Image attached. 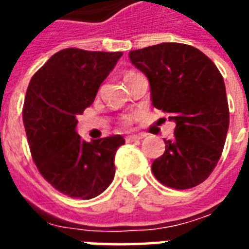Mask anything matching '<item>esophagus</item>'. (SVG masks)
<instances>
[{
	"label": "esophagus",
	"instance_id": "34e87169",
	"mask_svg": "<svg viewBox=\"0 0 249 249\" xmlns=\"http://www.w3.org/2000/svg\"><path fill=\"white\" fill-rule=\"evenodd\" d=\"M142 139V136H139V135H132V136H128L126 137V141H139Z\"/></svg>",
	"mask_w": 249,
	"mask_h": 249
}]
</instances>
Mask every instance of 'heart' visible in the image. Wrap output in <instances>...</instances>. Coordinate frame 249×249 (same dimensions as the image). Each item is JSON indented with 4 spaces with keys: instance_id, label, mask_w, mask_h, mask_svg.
Instances as JSON below:
<instances>
[{
    "instance_id": "b5f03b06",
    "label": "heart",
    "mask_w": 249,
    "mask_h": 249,
    "mask_svg": "<svg viewBox=\"0 0 249 249\" xmlns=\"http://www.w3.org/2000/svg\"><path fill=\"white\" fill-rule=\"evenodd\" d=\"M130 74H133V73H128V74L125 76V78H126V77H128V76H130ZM126 121H128V119H126Z\"/></svg>"
}]
</instances>
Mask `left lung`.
Masks as SVG:
<instances>
[{
  "mask_svg": "<svg viewBox=\"0 0 249 249\" xmlns=\"http://www.w3.org/2000/svg\"><path fill=\"white\" fill-rule=\"evenodd\" d=\"M130 62L149 81L155 108L176 124L165 152L152 164L167 187L188 189L203 183L219 161L230 126L223 76L196 48L162 42L129 52Z\"/></svg>",
  "mask_w": 249,
  "mask_h": 249,
  "instance_id": "obj_1",
  "label": "left lung"
}]
</instances>
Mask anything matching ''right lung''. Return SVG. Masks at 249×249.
I'll list each match as a JSON object with an SVG mask.
<instances>
[{"mask_svg":"<svg viewBox=\"0 0 249 249\" xmlns=\"http://www.w3.org/2000/svg\"><path fill=\"white\" fill-rule=\"evenodd\" d=\"M121 56L74 48L57 52L26 90L22 117L33 160L46 181L71 197H96L114 178V156L124 137L87 142L77 133V116L92 105Z\"/></svg>","mask_w":249,"mask_h":249,"instance_id":"add662e5","label":"right lung"}]
</instances>
